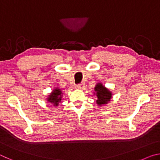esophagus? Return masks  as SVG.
I'll list each match as a JSON object with an SVG mask.
<instances>
[{
	"label": "esophagus",
	"instance_id": "1",
	"mask_svg": "<svg viewBox=\"0 0 160 160\" xmlns=\"http://www.w3.org/2000/svg\"><path fill=\"white\" fill-rule=\"evenodd\" d=\"M84 87H85L84 83H78V84H77L76 85H75V88H76L77 89H80V90L83 89Z\"/></svg>",
	"mask_w": 160,
	"mask_h": 160
}]
</instances>
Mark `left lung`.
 Listing matches in <instances>:
<instances>
[{
	"label": "left lung",
	"instance_id": "1",
	"mask_svg": "<svg viewBox=\"0 0 160 160\" xmlns=\"http://www.w3.org/2000/svg\"><path fill=\"white\" fill-rule=\"evenodd\" d=\"M94 90H95V92H97V103L99 105L105 104L110 101L111 98H112V93L106 88L102 86V84H97Z\"/></svg>",
	"mask_w": 160,
	"mask_h": 160
}]
</instances>
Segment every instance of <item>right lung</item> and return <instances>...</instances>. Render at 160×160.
Instances as JSON below:
<instances>
[{"instance_id": "add662e5", "label": "right lung", "mask_w": 160, "mask_h": 160, "mask_svg": "<svg viewBox=\"0 0 160 160\" xmlns=\"http://www.w3.org/2000/svg\"><path fill=\"white\" fill-rule=\"evenodd\" d=\"M61 94L62 92L60 89H55L48 97V101L54 105H58V102H60L61 100Z\"/></svg>"}]
</instances>
